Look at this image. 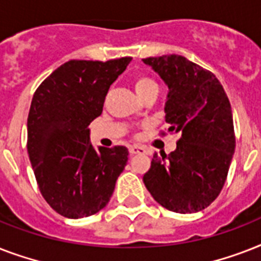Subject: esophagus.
Returning <instances> with one entry per match:
<instances>
[{
	"instance_id": "1",
	"label": "esophagus",
	"mask_w": 261,
	"mask_h": 261,
	"mask_svg": "<svg viewBox=\"0 0 261 261\" xmlns=\"http://www.w3.org/2000/svg\"><path fill=\"white\" fill-rule=\"evenodd\" d=\"M130 153L133 155L134 154H147V150L143 146H137V145H134V146L130 147Z\"/></svg>"
}]
</instances>
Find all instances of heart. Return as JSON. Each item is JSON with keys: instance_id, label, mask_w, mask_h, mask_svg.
I'll return each mask as SVG.
<instances>
[{"instance_id": "b5f03b06", "label": "heart", "mask_w": 261, "mask_h": 261, "mask_svg": "<svg viewBox=\"0 0 261 261\" xmlns=\"http://www.w3.org/2000/svg\"><path fill=\"white\" fill-rule=\"evenodd\" d=\"M151 85H155L154 81L150 79H147V77H138L134 83V88L135 90H137V93H141V92H143L145 89L151 87Z\"/></svg>"}]
</instances>
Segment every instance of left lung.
I'll list each match as a JSON object with an SVG mask.
<instances>
[{"label": "left lung", "instance_id": "left-lung-1", "mask_svg": "<svg viewBox=\"0 0 261 261\" xmlns=\"http://www.w3.org/2000/svg\"><path fill=\"white\" fill-rule=\"evenodd\" d=\"M168 87L165 122L180 135L169 155H153L143 182L157 203L190 214L214 202L234 154L233 114L223 87L211 71L181 55L142 59Z\"/></svg>", "mask_w": 261, "mask_h": 261}]
</instances>
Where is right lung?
Wrapping results in <instances>:
<instances>
[{
	"label": "right lung",
	"instance_id": "right-lung-1",
	"mask_svg": "<svg viewBox=\"0 0 261 261\" xmlns=\"http://www.w3.org/2000/svg\"><path fill=\"white\" fill-rule=\"evenodd\" d=\"M130 57L69 61L36 89L28 114V154L39 190L58 214L89 217L110 202L128 160L124 146L90 143V122L100 116L107 92Z\"/></svg>",
	"mask_w": 261,
	"mask_h": 261
}]
</instances>
